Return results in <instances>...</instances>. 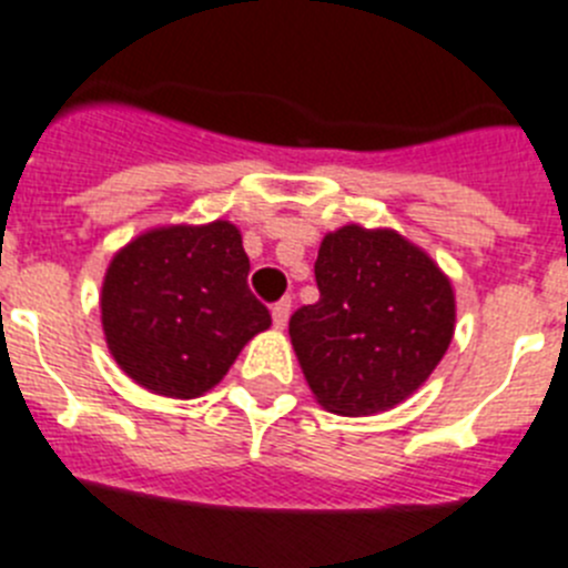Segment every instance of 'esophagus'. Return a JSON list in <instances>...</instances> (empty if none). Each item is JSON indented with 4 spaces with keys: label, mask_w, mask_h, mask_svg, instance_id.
I'll return each mask as SVG.
<instances>
[{
    "label": "esophagus",
    "mask_w": 568,
    "mask_h": 568,
    "mask_svg": "<svg viewBox=\"0 0 568 568\" xmlns=\"http://www.w3.org/2000/svg\"><path fill=\"white\" fill-rule=\"evenodd\" d=\"M288 314H291V300H288V296H283L280 303L272 305V316H274V325H277V328H285V322H288Z\"/></svg>",
    "instance_id": "obj_1"
}]
</instances>
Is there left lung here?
<instances>
[{"instance_id": "1", "label": "left lung", "mask_w": 568, "mask_h": 568, "mask_svg": "<svg viewBox=\"0 0 568 568\" xmlns=\"http://www.w3.org/2000/svg\"><path fill=\"white\" fill-rule=\"evenodd\" d=\"M320 300L291 314L288 334L316 402L371 416L405 402L453 339V285L402 234L342 226L314 263Z\"/></svg>"}]
</instances>
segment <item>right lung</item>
Segmentation results:
<instances>
[{
  "mask_svg": "<svg viewBox=\"0 0 568 568\" xmlns=\"http://www.w3.org/2000/svg\"><path fill=\"white\" fill-rule=\"evenodd\" d=\"M112 356L146 390L195 398L226 376L272 314L248 288V257L226 221L141 234L112 257L101 291Z\"/></svg>",
  "mask_w": 568,
  "mask_h": 568,
  "instance_id": "1",
  "label": "right lung"
}]
</instances>
